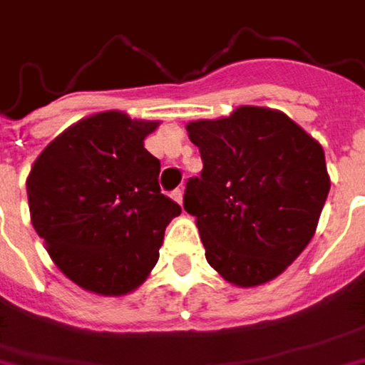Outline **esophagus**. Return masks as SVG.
<instances>
[{
	"instance_id": "obj_1",
	"label": "esophagus",
	"mask_w": 365,
	"mask_h": 365,
	"mask_svg": "<svg viewBox=\"0 0 365 365\" xmlns=\"http://www.w3.org/2000/svg\"><path fill=\"white\" fill-rule=\"evenodd\" d=\"M171 198L175 200L178 204H182V200H183V190H180V187H178V190H173V194H171Z\"/></svg>"
}]
</instances>
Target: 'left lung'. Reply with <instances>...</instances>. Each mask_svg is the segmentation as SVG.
Returning <instances> with one entry per match:
<instances>
[{
  "mask_svg": "<svg viewBox=\"0 0 365 365\" xmlns=\"http://www.w3.org/2000/svg\"><path fill=\"white\" fill-rule=\"evenodd\" d=\"M204 169L185 183L206 259L251 288L279 276L309 245L329 194L323 147L279 110L241 106L187 126Z\"/></svg>",
  "mask_w": 365,
  "mask_h": 365,
  "instance_id": "left-lung-1",
  "label": "left lung"
}]
</instances>
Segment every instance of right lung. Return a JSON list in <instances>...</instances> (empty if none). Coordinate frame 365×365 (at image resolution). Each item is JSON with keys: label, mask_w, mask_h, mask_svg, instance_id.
<instances>
[{"label": "right lung", "mask_w": 365, "mask_h": 365, "mask_svg": "<svg viewBox=\"0 0 365 365\" xmlns=\"http://www.w3.org/2000/svg\"><path fill=\"white\" fill-rule=\"evenodd\" d=\"M159 122L110 110L79 120L40 153L26 180L32 227L56 267L102 296L138 288L159 259L178 202L145 149Z\"/></svg>", "instance_id": "add662e5"}]
</instances>
